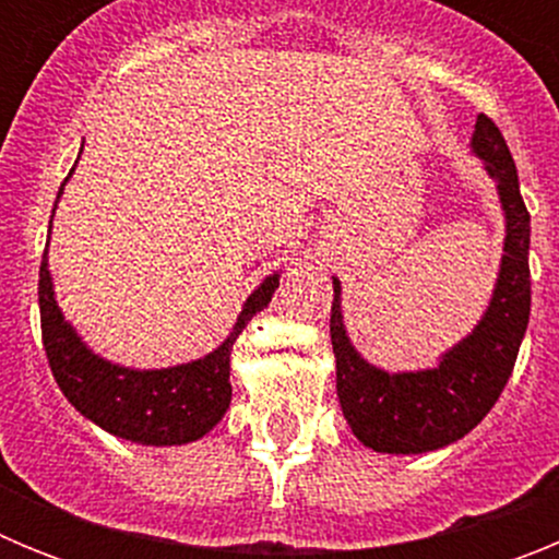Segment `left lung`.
<instances>
[{
	"label": "left lung",
	"instance_id": "obj_1",
	"mask_svg": "<svg viewBox=\"0 0 559 559\" xmlns=\"http://www.w3.org/2000/svg\"><path fill=\"white\" fill-rule=\"evenodd\" d=\"M471 153L496 185L503 254L481 319L439 355L437 367L389 372L364 358L344 324L341 280L333 276L330 341L341 412L358 442L378 453L439 451L471 433L507 386L530 324V212L523 206L510 147L484 114L476 117Z\"/></svg>",
	"mask_w": 559,
	"mask_h": 559
}]
</instances>
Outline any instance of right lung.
Wrapping results in <instances>:
<instances>
[{
	"label": "right lung",
	"mask_w": 559,
	"mask_h": 559,
	"mask_svg": "<svg viewBox=\"0 0 559 559\" xmlns=\"http://www.w3.org/2000/svg\"><path fill=\"white\" fill-rule=\"evenodd\" d=\"M72 173L75 167L69 170L67 181L72 179ZM67 181L58 190L56 206ZM49 235H52V221H49ZM47 254L49 240L38 271V308H41L44 349L63 397L103 431L136 445H187L218 426L231 403V344L251 322V316L269 308L271 296L280 288L283 269H276L251 290L229 335L212 353L176 367L136 369L103 358L83 341L75 324L67 322L58 305Z\"/></svg>",
	"instance_id": "right-lung-1"
}]
</instances>
